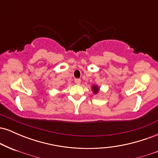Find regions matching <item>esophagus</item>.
<instances>
[{
  "label": "esophagus",
  "instance_id": "34e87169",
  "mask_svg": "<svg viewBox=\"0 0 158 158\" xmlns=\"http://www.w3.org/2000/svg\"><path fill=\"white\" fill-rule=\"evenodd\" d=\"M75 83L77 85H79L81 83V79H75Z\"/></svg>",
  "mask_w": 158,
  "mask_h": 158
}]
</instances>
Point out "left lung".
Segmentation results:
<instances>
[{"instance_id":"8db88e82","label":"left lung","mask_w":158,"mask_h":158,"mask_svg":"<svg viewBox=\"0 0 158 158\" xmlns=\"http://www.w3.org/2000/svg\"><path fill=\"white\" fill-rule=\"evenodd\" d=\"M99 87H97V85H94L93 87H92V90H93V92L94 94H97L98 92H99Z\"/></svg>"}]
</instances>
